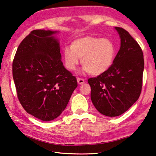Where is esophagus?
Returning a JSON list of instances; mask_svg holds the SVG:
<instances>
[{
	"mask_svg": "<svg viewBox=\"0 0 156 156\" xmlns=\"http://www.w3.org/2000/svg\"><path fill=\"white\" fill-rule=\"evenodd\" d=\"M77 82L79 84H83L84 83V79H82V78H78L77 79Z\"/></svg>",
	"mask_w": 156,
	"mask_h": 156,
	"instance_id": "esophagus-1",
	"label": "esophagus"
}]
</instances>
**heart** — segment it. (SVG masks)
Here are the masks:
<instances>
[{"label": "heart", "mask_w": 156, "mask_h": 156, "mask_svg": "<svg viewBox=\"0 0 156 156\" xmlns=\"http://www.w3.org/2000/svg\"><path fill=\"white\" fill-rule=\"evenodd\" d=\"M117 49L109 39L84 36L73 39L70 47L63 49L66 67L69 71L76 69L81 58L83 71L99 76L109 70L115 63Z\"/></svg>", "instance_id": "1"}]
</instances>
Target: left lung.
Returning <instances> with one entry per match:
<instances>
[{
    "label": "left lung",
    "mask_w": 156,
    "mask_h": 156,
    "mask_svg": "<svg viewBox=\"0 0 156 156\" xmlns=\"http://www.w3.org/2000/svg\"><path fill=\"white\" fill-rule=\"evenodd\" d=\"M121 46L115 63L106 72L90 78V99L95 108L107 117H117L138 100L142 89L143 53L125 29L115 27Z\"/></svg>",
    "instance_id": "8db88e82"
}]
</instances>
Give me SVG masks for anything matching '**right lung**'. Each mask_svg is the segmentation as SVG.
Listing matches in <instances>:
<instances>
[{
	"mask_svg": "<svg viewBox=\"0 0 156 156\" xmlns=\"http://www.w3.org/2000/svg\"><path fill=\"white\" fill-rule=\"evenodd\" d=\"M59 31L35 30L19 45L13 61V78L24 110L44 121L63 112L77 80L61 61Z\"/></svg>",
	"mask_w": 156,
	"mask_h": 156,
	"instance_id": "right-lung-1",
	"label": "right lung"
}]
</instances>
